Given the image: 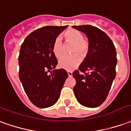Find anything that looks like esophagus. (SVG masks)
<instances>
[{
	"label": "esophagus",
	"mask_w": 131,
	"mask_h": 131,
	"mask_svg": "<svg viewBox=\"0 0 131 131\" xmlns=\"http://www.w3.org/2000/svg\"><path fill=\"white\" fill-rule=\"evenodd\" d=\"M68 76H69V77H71V76H72V72H71V71H68Z\"/></svg>",
	"instance_id": "1"
}]
</instances>
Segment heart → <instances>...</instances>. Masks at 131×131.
<instances>
[{"instance_id":"heart-1","label":"heart","mask_w":131,"mask_h":131,"mask_svg":"<svg viewBox=\"0 0 131 131\" xmlns=\"http://www.w3.org/2000/svg\"><path fill=\"white\" fill-rule=\"evenodd\" d=\"M64 39L67 42L73 45L71 50L72 57H64L59 60L58 66L60 68L66 71H72L77 67L80 63V59L75 55L80 57L81 59H84L88 52V43L83 39V34L75 29L68 30L63 35ZM53 53L57 58H60L63 56V50L62 43L59 38L55 40L53 45Z\"/></svg>"}]
</instances>
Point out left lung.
<instances>
[{
    "label": "left lung",
    "instance_id": "left-lung-1",
    "mask_svg": "<svg viewBox=\"0 0 131 131\" xmlns=\"http://www.w3.org/2000/svg\"><path fill=\"white\" fill-rule=\"evenodd\" d=\"M73 28L85 33L88 40V54L78 71L73 73L76 81L74 94L82 105L96 108L105 101L115 77V48L107 34L95 26Z\"/></svg>",
    "mask_w": 131,
    "mask_h": 131
}]
</instances>
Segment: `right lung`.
<instances>
[{
  "instance_id": "add662e5",
  "label": "right lung",
  "mask_w": 131,
  "mask_h": 131,
  "mask_svg": "<svg viewBox=\"0 0 131 131\" xmlns=\"http://www.w3.org/2000/svg\"><path fill=\"white\" fill-rule=\"evenodd\" d=\"M67 28H40L26 37L20 47L19 78L30 101L40 108L50 107L58 101L68 76L66 70L55 69L58 60L52 50L57 37Z\"/></svg>"
}]
</instances>
